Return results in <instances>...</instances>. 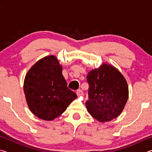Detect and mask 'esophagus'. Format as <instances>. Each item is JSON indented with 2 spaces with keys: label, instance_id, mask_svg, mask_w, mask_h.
<instances>
[{
  "label": "esophagus",
  "instance_id": "1",
  "mask_svg": "<svg viewBox=\"0 0 152 152\" xmlns=\"http://www.w3.org/2000/svg\"><path fill=\"white\" fill-rule=\"evenodd\" d=\"M83 94H84V92L82 91V90H80V89L77 90L76 94L78 95V96H81V95H83Z\"/></svg>",
  "mask_w": 152,
  "mask_h": 152
}]
</instances>
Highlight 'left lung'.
<instances>
[{"label": "left lung", "instance_id": "8db88e82", "mask_svg": "<svg viewBox=\"0 0 152 152\" xmlns=\"http://www.w3.org/2000/svg\"><path fill=\"white\" fill-rule=\"evenodd\" d=\"M89 84L86 107L92 117L101 122L109 121L122 112L128 99V86L116 68L103 64L90 71L86 76Z\"/></svg>", "mask_w": 152, "mask_h": 152}]
</instances>
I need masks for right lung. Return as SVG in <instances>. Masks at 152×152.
I'll return each instance as SVG.
<instances>
[{
	"label": "right lung",
	"instance_id": "right-lung-1",
	"mask_svg": "<svg viewBox=\"0 0 152 152\" xmlns=\"http://www.w3.org/2000/svg\"><path fill=\"white\" fill-rule=\"evenodd\" d=\"M24 92L33 114L43 120H53L64 112L77 97L67 86L62 67L54 56L38 61L28 72Z\"/></svg>",
	"mask_w": 152,
	"mask_h": 152
}]
</instances>
